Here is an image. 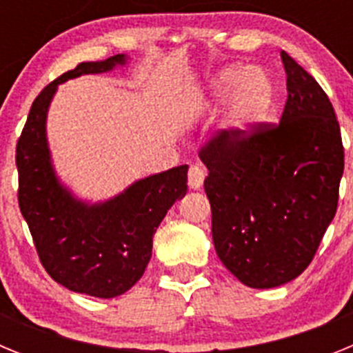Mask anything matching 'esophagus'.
I'll list each match as a JSON object with an SVG mask.
<instances>
[{
	"label": "esophagus",
	"mask_w": 353,
	"mask_h": 353,
	"mask_svg": "<svg viewBox=\"0 0 353 353\" xmlns=\"http://www.w3.org/2000/svg\"><path fill=\"white\" fill-rule=\"evenodd\" d=\"M187 180H189V187H191V189H199V187L203 185L205 170L201 166L192 164V166L189 168V173H187Z\"/></svg>",
	"instance_id": "esophagus-1"
}]
</instances>
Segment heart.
Wrapping results in <instances>:
<instances>
[{"label": "heart", "mask_w": 353, "mask_h": 353, "mask_svg": "<svg viewBox=\"0 0 353 353\" xmlns=\"http://www.w3.org/2000/svg\"><path fill=\"white\" fill-rule=\"evenodd\" d=\"M230 99L228 121L235 132L244 134L256 125L272 104V84L260 68H228L214 83L215 101Z\"/></svg>", "instance_id": "b5f03b06"}]
</instances>
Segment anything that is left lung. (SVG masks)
<instances>
[{
    "mask_svg": "<svg viewBox=\"0 0 353 353\" xmlns=\"http://www.w3.org/2000/svg\"><path fill=\"white\" fill-rule=\"evenodd\" d=\"M279 123L221 129L201 146L217 256L240 283L274 288L301 276L334 219L345 148L322 86L281 51Z\"/></svg>",
    "mask_w": 353,
    "mask_h": 353,
    "instance_id": "1",
    "label": "left lung"
}]
</instances>
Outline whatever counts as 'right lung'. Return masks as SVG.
Wrapping results in <instances>:
<instances>
[{
  "instance_id": "1",
  "label": "right lung",
  "mask_w": 353,
  "mask_h": 353,
  "mask_svg": "<svg viewBox=\"0 0 353 353\" xmlns=\"http://www.w3.org/2000/svg\"><path fill=\"white\" fill-rule=\"evenodd\" d=\"M123 65V54L84 61L37 95L15 148L17 199L46 272L72 292L118 297L141 279L152 240L171 205L187 192V164L130 185L102 205L81 203L58 183L49 161L46 117L56 86Z\"/></svg>"
}]
</instances>
